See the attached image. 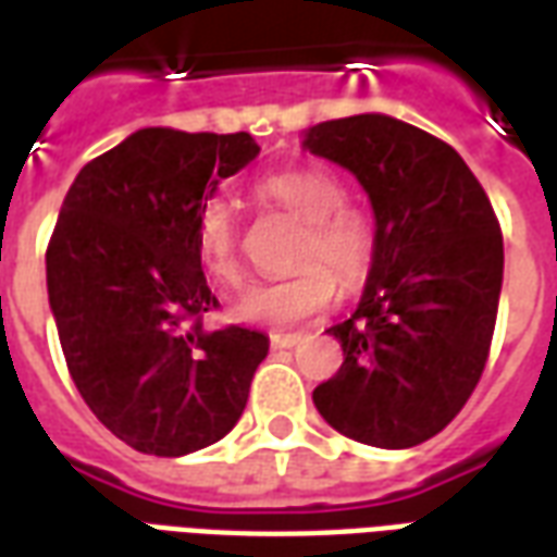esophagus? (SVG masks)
I'll list each match as a JSON object with an SVG mask.
<instances>
[{
	"label": "esophagus",
	"mask_w": 557,
	"mask_h": 557,
	"mask_svg": "<svg viewBox=\"0 0 557 557\" xmlns=\"http://www.w3.org/2000/svg\"><path fill=\"white\" fill-rule=\"evenodd\" d=\"M298 334H271V346L274 349H292V346H298Z\"/></svg>",
	"instance_id": "1"
}]
</instances>
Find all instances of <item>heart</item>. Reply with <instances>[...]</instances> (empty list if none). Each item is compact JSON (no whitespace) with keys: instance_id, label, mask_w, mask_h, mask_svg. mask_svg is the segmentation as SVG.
<instances>
[{"instance_id":"b5f03b06","label":"heart","mask_w":557,"mask_h":557,"mask_svg":"<svg viewBox=\"0 0 557 557\" xmlns=\"http://www.w3.org/2000/svg\"><path fill=\"white\" fill-rule=\"evenodd\" d=\"M256 196L301 220L304 232L295 247L292 277L256 283L232 304L238 322L271 331H289L322 315L343 286L361 283L370 271L379 230L370 208L346 199V187L322 166H295L271 172L256 182ZM196 250L206 274L223 289L244 280L242 223L226 199H208L196 218Z\"/></svg>"}]
</instances>
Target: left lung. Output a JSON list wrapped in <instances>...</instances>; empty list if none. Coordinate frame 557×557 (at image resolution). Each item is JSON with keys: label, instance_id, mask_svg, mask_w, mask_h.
I'll return each mask as SVG.
<instances>
[{"label": "left lung", "instance_id": "left-lung-1", "mask_svg": "<svg viewBox=\"0 0 557 557\" xmlns=\"http://www.w3.org/2000/svg\"><path fill=\"white\" fill-rule=\"evenodd\" d=\"M304 146L355 172L375 244L358 310L327 327L343 346L319 414L373 447H414L478 387L498 315L504 242L486 190L444 139L391 115L322 122Z\"/></svg>", "mask_w": 557, "mask_h": 557}]
</instances>
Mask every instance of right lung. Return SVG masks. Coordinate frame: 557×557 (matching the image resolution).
Here are the masks:
<instances>
[{"mask_svg": "<svg viewBox=\"0 0 557 557\" xmlns=\"http://www.w3.org/2000/svg\"><path fill=\"white\" fill-rule=\"evenodd\" d=\"M259 154L250 134L143 127L71 184L47 244V292L67 373L115 438L184 456L238 423L268 337L206 331L218 310L196 218Z\"/></svg>", "mask_w": 557, "mask_h": 557, "instance_id": "obj_1", "label": "right lung"}]
</instances>
